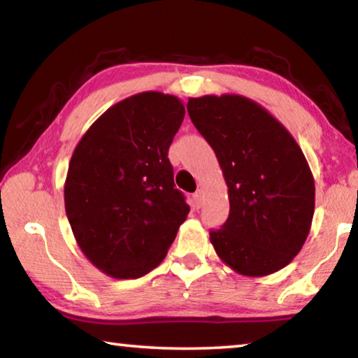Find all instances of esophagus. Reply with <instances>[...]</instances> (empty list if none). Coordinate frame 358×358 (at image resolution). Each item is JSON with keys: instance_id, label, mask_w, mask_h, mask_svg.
I'll list each match as a JSON object with an SVG mask.
<instances>
[{"instance_id": "1", "label": "esophagus", "mask_w": 358, "mask_h": 358, "mask_svg": "<svg viewBox=\"0 0 358 358\" xmlns=\"http://www.w3.org/2000/svg\"><path fill=\"white\" fill-rule=\"evenodd\" d=\"M192 201H194V207L201 208L202 203H203V191L202 189H197L196 194H194V196H192Z\"/></svg>"}]
</instances>
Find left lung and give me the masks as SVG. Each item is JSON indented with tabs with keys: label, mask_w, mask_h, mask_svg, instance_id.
Segmentation results:
<instances>
[{
	"label": "left lung",
	"mask_w": 358,
	"mask_h": 358,
	"mask_svg": "<svg viewBox=\"0 0 358 358\" xmlns=\"http://www.w3.org/2000/svg\"><path fill=\"white\" fill-rule=\"evenodd\" d=\"M229 187V217L210 230L224 264L245 276L281 270L300 252L314 215V178L299 143L264 107L238 94L187 101Z\"/></svg>",
	"instance_id": "obj_1"
}]
</instances>
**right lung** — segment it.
<instances>
[{"label":"right lung","instance_id":"1","mask_svg":"<svg viewBox=\"0 0 358 358\" xmlns=\"http://www.w3.org/2000/svg\"><path fill=\"white\" fill-rule=\"evenodd\" d=\"M183 118L172 94H134L102 113L74 150L66 215L85 256L108 276L136 280L156 268L189 213L167 157Z\"/></svg>","mask_w":358,"mask_h":358}]
</instances>
